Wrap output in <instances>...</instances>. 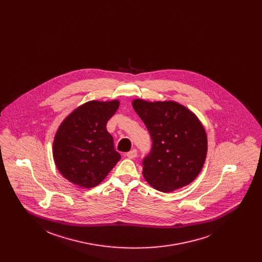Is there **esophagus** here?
Returning a JSON list of instances; mask_svg holds the SVG:
<instances>
[{"label": "esophagus", "instance_id": "1", "mask_svg": "<svg viewBox=\"0 0 262 262\" xmlns=\"http://www.w3.org/2000/svg\"><path fill=\"white\" fill-rule=\"evenodd\" d=\"M126 155H127V157H128V158H135V157L137 156V150H130L129 152H127V154H126Z\"/></svg>", "mask_w": 262, "mask_h": 262}]
</instances>
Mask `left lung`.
Returning <instances> with one entry per match:
<instances>
[{
  "label": "left lung",
  "instance_id": "8db88e82",
  "mask_svg": "<svg viewBox=\"0 0 262 262\" xmlns=\"http://www.w3.org/2000/svg\"><path fill=\"white\" fill-rule=\"evenodd\" d=\"M145 124L152 145L143 158V176L160 191H172L191 183L203 168L207 135L198 118L174 102L133 101Z\"/></svg>",
  "mask_w": 262,
  "mask_h": 262
}]
</instances>
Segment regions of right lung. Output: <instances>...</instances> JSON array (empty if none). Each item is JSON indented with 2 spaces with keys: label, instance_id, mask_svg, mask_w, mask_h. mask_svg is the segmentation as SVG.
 <instances>
[{
  "label": "right lung",
  "instance_id": "1",
  "mask_svg": "<svg viewBox=\"0 0 262 262\" xmlns=\"http://www.w3.org/2000/svg\"><path fill=\"white\" fill-rule=\"evenodd\" d=\"M118 107V101H91L60 125L53 142V157L59 172L71 183L96 187L120 160L106 127Z\"/></svg>",
  "mask_w": 262,
  "mask_h": 262
}]
</instances>
